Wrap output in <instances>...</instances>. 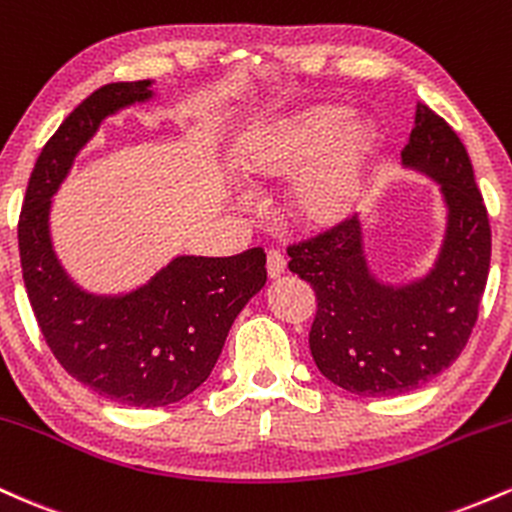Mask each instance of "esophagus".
Returning a JSON list of instances; mask_svg holds the SVG:
<instances>
[{
	"label": "esophagus",
	"instance_id": "esophagus-1",
	"mask_svg": "<svg viewBox=\"0 0 512 512\" xmlns=\"http://www.w3.org/2000/svg\"><path fill=\"white\" fill-rule=\"evenodd\" d=\"M284 272H286V257L281 255L279 250H269L267 252V274L272 276V279H279Z\"/></svg>",
	"mask_w": 512,
	"mask_h": 512
}]
</instances>
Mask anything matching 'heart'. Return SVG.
<instances>
[{"label": "heart", "mask_w": 512, "mask_h": 512, "mask_svg": "<svg viewBox=\"0 0 512 512\" xmlns=\"http://www.w3.org/2000/svg\"><path fill=\"white\" fill-rule=\"evenodd\" d=\"M344 125V110L327 105L293 113L245 134L233 151V168L250 185L296 175L293 216L315 228L342 223L361 204L373 151V129Z\"/></svg>", "instance_id": "1"}]
</instances>
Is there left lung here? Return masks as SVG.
<instances>
[{"label":"left lung","mask_w":512,"mask_h":512,"mask_svg":"<svg viewBox=\"0 0 512 512\" xmlns=\"http://www.w3.org/2000/svg\"><path fill=\"white\" fill-rule=\"evenodd\" d=\"M402 166L440 185L445 238L431 272L383 284L363 252L361 221L346 219L289 245V269L313 286L310 354L327 380L361 397L411 392L462 354L479 315L491 262V226L472 161L443 117L416 105Z\"/></svg>","instance_id":"obj_1"}]
</instances>
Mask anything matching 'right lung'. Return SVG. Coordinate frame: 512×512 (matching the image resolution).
Wrapping results in <instances>:
<instances>
[{
	"mask_svg": "<svg viewBox=\"0 0 512 512\" xmlns=\"http://www.w3.org/2000/svg\"><path fill=\"white\" fill-rule=\"evenodd\" d=\"M154 81L101 86L43 146L19 216L23 284L60 366L96 395L127 407H166L209 378L240 310L267 281V255H182L139 289L96 296L69 279L50 238L52 197L76 154L117 110L154 96Z\"/></svg>",
	"mask_w": 512,
	"mask_h": 512,
	"instance_id": "obj_1",
	"label": "right lung"
}]
</instances>
